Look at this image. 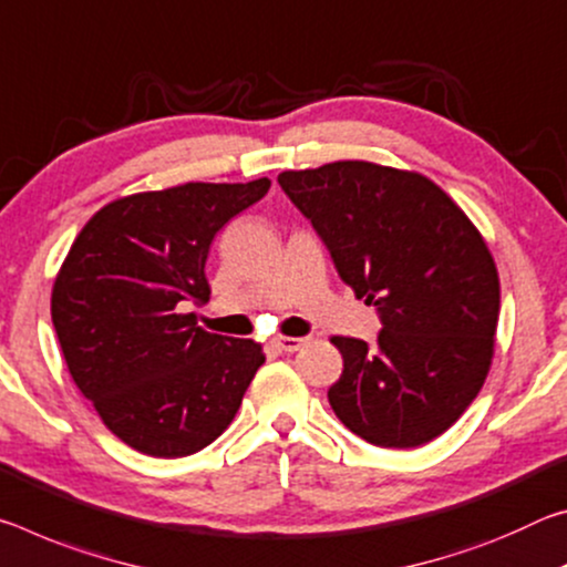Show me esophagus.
Returning a JSON list of instances; mask_svg holds the SVG:
<instances>
[{
    "instance_id": "obj_1",
    "label": "esophagus",
    "mask_w": 567,
    "mask_h": 567,
    "mask_svg": "<svg viewBox=\"0 0 567 567\" xmlns=\"http://www.w3.org/2000/svg\"><path fill=\"white\" fill-rule=\"evenodd\" d=\"M303 344H306V339H299V337H281V339H276V347L281 349V351H299Z\"/></svg>"
}]
</instances>
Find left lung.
<instances>
[{"label": "left lung", "instance_id": "obj_1", "mask_svg": "<svg viewBox=\"0 0 567 567\" xmlns=\"http://www.w3.org/2000/svg\"><path fill=\"white\" fill-rule=\"evenodd\" d=\"M341 281L382 313L377 347L331 337L329 404L377 447L432 442L465 414L495 357L499 276L485 238L437 183L367 161L284 171Z\"/></svg>", "mask_w": 567, "mask_h": 567}]
</instances>
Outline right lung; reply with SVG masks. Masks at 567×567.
Listing matches in <instances>:
<instances>
[{
  "instance_id": "1",
  "label": "right lung",
  "mask_w": 567,
  "mask_h": 567,
  "mask_svg": "<svg viewBox=\"0 0 567 567\" xmlns=\"http://www.w3.org/2000/svg\"><path fill=\"white\" fill-rule=\"evenodd\" d=\"M271 181L183 183L123 196L80 230L52 286L72 382L117 440L185 457L218 440L264 364L261 344L196 327L210 240Z\"/></svg>"
}]
</instances>
